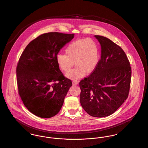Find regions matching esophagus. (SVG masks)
Listing matches in <instances>:
<instances>
[{"label":"esophagus","instance_id":"1","mask_svg":"<svg viewBox=\"0 0 148 148\" xmlns=\"http://www.w3.org/2000/svg\"><path fill=\"white\" fill-rule=\"evenodd\" d=\"M79 81L74 80V81H73L72 82V83H73V84H74V85H76V84H78L79 83Z\"/></svg>","mask_w":148,"mask_h":148}]
</instances>
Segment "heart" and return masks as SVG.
<instances>
[{
	"mask_svg": "<svg viewBox=\"0 0 148 148\" xmlns=\"http://www.w3.org/2000/svg\"><path fill=\"white\" fill-rule=\"evenodd\" d=\"M100 58V50L98 44L91 38H83L70 43L65 49V54L60 53L57 56V62L60 69L69 71L74 63V69L66 74L71 79L84 77L96 69Z\"/></svg>",
	"mask_w": 148,
	"mask_h": 148,
	"instance_id": "1",
	"label": "heart"
}]
</instances>
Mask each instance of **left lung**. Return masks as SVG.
<instances>
[{"label":"left lung","instance_id":"1","mask_svg":"<svg viewBox=\"0 0 148 148\" xmlns=\"http://www.w3.org/2000/svg\"><path fill=\"white\" fill-rule=\"evenodd\" d=\"M101 47V57L94 71L79 82L80 101L88 115L114 114L128 97L131 79L130 61L119 45L109 38L94 36Z\"/></svg>","mask_w":148,"mask_h":148}]
</instances>
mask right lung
I'll return each mask as SVG.
<instances>
[{
	"instance_id": "right-lung-1",
	"label": "right lung",
	"mask_w": 148,
	"mask_h": 148,
	"mask_svg": "<svg viewBox=\"0 0 148 148\" xmlns=\"http://www.w3.org/2000/svg\"><path fill=\"white\" fill-rule=\"evenodd\" d=\"M74 34H42L26 47L16 67L18 94L24 105L33 114L42 118L57 115L62 108L70 87L57 62L60 50Z\"/></svg>"
}]
</instances>
